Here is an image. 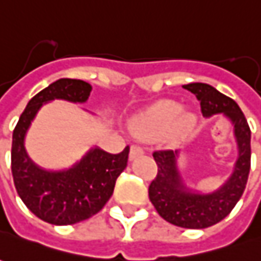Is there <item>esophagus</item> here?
<instances>
[{"label":"esophagus","instance_id":"1","mask_svg":"<svg viewBox=\"0 0 261 261\" xmlns=\"http://www.w3.org/2000/svg\"><path fill=\"white\" fill-rule=\"evenodd\" d=\"M144 153V150L137 144H133L130 148V160H134V159H137L138 155H141V154Z\"/></svg>","mask_w":261,"mask_h":261}]
</instances>
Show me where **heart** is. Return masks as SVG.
Wrapping results in <instances>:
<instances>
[{"label": "heart", "instance_id": "heart-1", "mask_svg": "<svg viewBox=\"0 0 261 261\" xmlns=\"http://www.w3.org/2000/svg\"><path fill=\"white\" fill-rule=\"evenodd\" d=\"M182 108L180 104H177L174 101H164V102H161L159 104L155 110H154L153 113V120L154 121H159V123L163 124H171L177 121L178 118H180V125H181L182 128H189L191 124L194 123V117L190 116V114H184L181 115ZM133 128L136 133H143V124L141 123H136L133 125Z\"/></svg>", "mask_w": 261, "mask_h": 261}]
</instances>
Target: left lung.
<instances>
[{"mask_svg":"<svg viewBox=\"0 0 261 261\" xmlns=\"http://www.w3.org/2000/svg\"><path fill=\"white\" fill-rule=\"evenodd\" d=\"M182 88L196 95L204 117L224 114L231 120L239 145V159L233 174L224 186L212 194H198L187 190L182 184L175 166L177 151L157 150L153 157L159 170L148 187V197L157 213L168 223L184 228H205L227 217L243 196L250 173L251 131L237 102L214 87L191 83Z\"/></svg>","mask_w":261,"mask_h":261,"instance_id":"8db88e82","label":"left lung"}]
</instances>
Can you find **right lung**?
<instances>
[{"label":"right lung","mask_w":261,"mask_h":261,"mask_svg":"<svg viewBox=\"0 0 261 261\" xmlns=\"http://www.w3.org/2000/svg\"><path fill=\"white\" fill-rule=\"evenodd\" d=\"M90 93L91 86L83 80H57L30 100L12 133L11 171L17 193L30 212L49 224H75L97 214L111 197L117 177L127 167L128 145L118 154L93 148L64 171H45L28 159L24 137L42 102L54 98L84 102Z\"/></svg>","instance_id":"1"}]
</instances>
